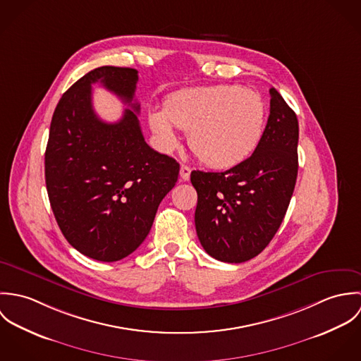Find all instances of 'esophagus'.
I'll return each mask as SVG.
<instances>
[{
	"instance_id": "esophagus-1",
	"label": "esophagus",
	"mask_w": 361,
	"mask_h": 361,
	"mask_svg": "<svg viewBox=\"0 0 361 361\" xmlns=\"http://www.w3.org/2000/svg\"><path fill=\"white\" fill-rule=\"evenodd\" d=\"M190 172H192V168L190 166H188V165H180V178H182V180H189L190 179Z\"/></svg>"
}]
</instances>
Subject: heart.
Here are the masks:
<instances>
[{"label": "heart", "instance_id": "heart-1", "mask_svg": "<svg viewBox=\"0 0 361 361\" xmlns=\"http://www.w3.org/2000/svg\"><path fill=\"white\" fill-rule=\"evenodd\" d=\"M149 123L159 145L173 150L179 137L172 124L189 132L193 153L214 168H229L257 149L265 128V104L257 92L209 86L173 94L164 111H152Z\"/></svg>", "mask_w": 361, "mask_h": 361}]
</instances>
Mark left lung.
<instances>
[{"instance_id":"obj_1","label":"left lung","mask_w":361,"mask_h":361,"mask_svg":"<svg viewBox=\"0 0 361 361\" xmlns=\"http://www.w3.org/2000/svg\"><path fill=\"white\" fill-rule=\"evenodd\" d=\"M269 116L255 153L225 172L193 171L195 224L211 257L245 262L258 256L279 229L298 178L299 122L269 89Z\"/></svg>"}]
</instances>
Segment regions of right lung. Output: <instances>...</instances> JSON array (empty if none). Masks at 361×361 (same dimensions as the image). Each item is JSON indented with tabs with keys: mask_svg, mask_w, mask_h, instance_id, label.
<instances>
[{
	"mask_svg": "<svg viewBox=\"0 0 361 361\" xmlns=\"http://www.w3.org/2000/svg\"><path fill=\"white\" fill-rule=\"evenodd\" d=\"M137 71L100 66L71 86L52 115L46 149V185L65 239L87 257L112 262L147 238L161 200L175 186L179 164L154 152L133 103ZM102 82L127 109L115 124L92 109L91 85Z\"/></svg>",
	"mask_w": 361,
	"mask_h": 361,
	"instance_id": "right-lung-1",
	"label": "right lung"
}]
</instances>
